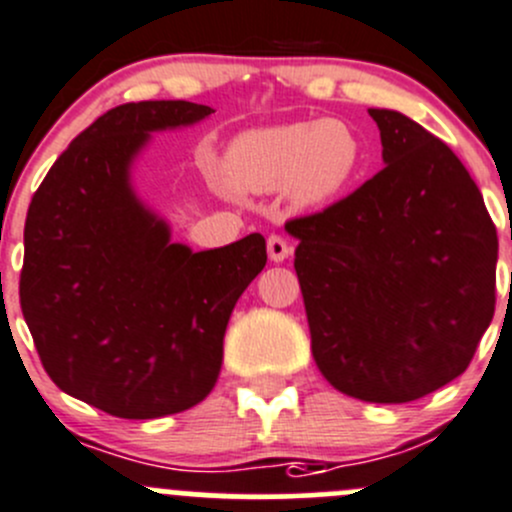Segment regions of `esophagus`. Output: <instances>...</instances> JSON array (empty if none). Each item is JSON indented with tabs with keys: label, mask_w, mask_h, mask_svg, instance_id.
Returning <instances> with one entry per match:
<instances>
[{
	"label": "esophagus",
	"mask_w": 512,
	"mask_h": 512,
	"mask_svg": "<svg viewBox=\"0 0 512 512\" xmlns=\"http://www.w3.org/2000/svg\"><path fill=\"white\" fill-rule=\"evenodd\" d=\"M267 255H270L272 262H282L290 255V245H287L285 237L270 235L267 237Z\"/></svg>",
	"instance_id": "1"
}]
</instances>
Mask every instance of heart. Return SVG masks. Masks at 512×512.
I'll list each match as a JSON object with an SVG mask.
<instances>
[{"label":"heart","mask_w":512,"mask_h":512,"mask_svg":"<svg viewBox=\"0 0 512 512\" xmlns=\"http://www.w3.org/2000/svg\"><path fill=\"white\" fill-rule=\"evenodd\" d=\"M362 162L365 147L350 124L322 119L242 132L227 147L222 175L235 192L287 190L292 205L322 207L350 190Z\"/></svg>","instance_id":"1"}]
</instances>
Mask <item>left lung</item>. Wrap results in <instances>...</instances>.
<instances>
[{"mask_svg": "<svg viewBox=\"0 0 512 512\" xmlns=\"http://www.w3.org/2000/svg\"><path fill=\"white\" fill-rule=\"evenodd\" d=\"M377 122L382 167L345 200L285 225L312 357L365 403L418 400L470 365L495 312L498 232L445 142L395 109Z\"/></svg>", "mask_w": 512, "mask_h": 512, "instance_id": "left-lung-1", "label": "left lung"}]
</instances>
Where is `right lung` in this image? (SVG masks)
<instances>
[{"mask_svg": "<svg viewBox=\"0 0 512 512\" xmlns=\"http://www.w3.org/2000/svg\"><path fill=\"white\" fill-rule=\"evenodd\" d=\"M212 112L185 99L109 109L29 205L19 302L39 360L62 393L114 418H165L210 395L232 310L267 262L260 232L202 252L172 242L132 187L152 132Z\"/></svg>", "mask_w": 512, "mask_h": 512, "instance_id": "1", "label": "right lung"}]
</instances>
